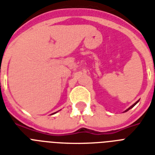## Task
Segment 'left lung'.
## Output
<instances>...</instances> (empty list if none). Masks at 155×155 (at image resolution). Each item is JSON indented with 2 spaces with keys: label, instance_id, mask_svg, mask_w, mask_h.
<instances>
[{
  "label": "left lung",
  "instance_id": "1",
  "mask_svg": "<svg viewBox=\"0 0 155 155\" xmlns=\"http://www.w3.org/2000/svg\"><path fill=\"white\" fill-rule=\"evenodd\" d=\"M137 104V102H136V103H135V104H133V105H132V106H130V108H128L127 110H125V112H127V111H129V110H130V108H133V107H134V105H135V104Z\"/></svg>",
  "mask_w": 155,
  "mask_h": 155
}]
</instances>
